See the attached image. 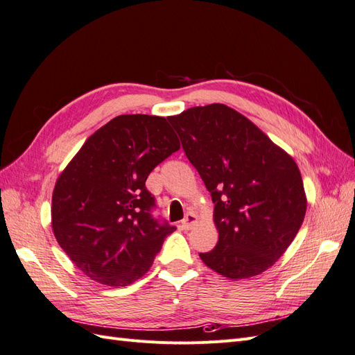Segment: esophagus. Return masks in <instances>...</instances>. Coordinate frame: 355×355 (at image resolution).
Segmentation results:
<instances>
[{
    "label": "esophagus",
    "instance_id": "obj_1",
    "mask_svg": "<svg viewBox=\"0 0 355 355\" xmlns=\"http://www.w3.org/2000/svg\"><path fill=\"white\" fill-rule=\"evenodd\" d=\"M196 222H197L196 214L194 213H188L187 216H185V219L180 222V227H182V230H191L196 225Z\"/></svg>",
    "mask_w": 355,
    "mask_h": 355
}]
</instances>
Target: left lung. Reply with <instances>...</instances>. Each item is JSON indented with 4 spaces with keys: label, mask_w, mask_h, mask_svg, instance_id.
Returning a JSON list of instances; mask_svg holds the SVG:
<instances>
[{
    "label": "left lung",
    "mask_w": 355,
    "mask_h": 355,
    "mask_svg": "<svg viewBox=\"0 0 355 355\" xmlns=\"http://www.w3.org/2000/svg\"><path fill=\"white\" fill-rule=\"evenodd\" d=\"M168 121L214 202L219 240L200 253L231 280L272 266L304 222L306 198L293 158L227 105L196 106Z\"/></svg>",
    "instance_id": "1"
}]
</instances>
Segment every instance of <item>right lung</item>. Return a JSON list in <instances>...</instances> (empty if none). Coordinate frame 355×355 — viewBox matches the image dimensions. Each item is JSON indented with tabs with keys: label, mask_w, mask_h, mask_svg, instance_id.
Segmentation results:
<instances>
[{
	"label": "right lung",
	"mask_w": 355,
	"mask_h": 355,
	"mask_svg": "<svg viewBox=\"0 0 355 355\" xmlns=\"http://www.w3.org/2000/svg\"><path fill=\"white\" fill-rule=\"evenodd\" d=\"M179 148L164 116L118 115L85 141L59 176L53 232L92 280L115 287L136 282L176 230L153 214L155 197L145 182Z\"/></svg>",
	"instance_id": "right-lung-1"
}]
</instances>
